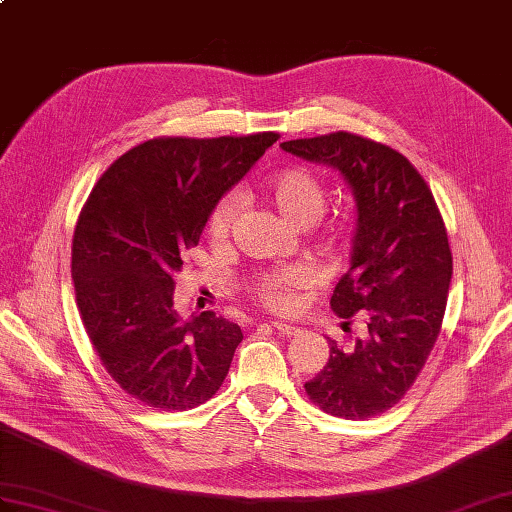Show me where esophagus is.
Instances as JSON below:
<instances>
[{"mask_svg":"<svg viewBox=\"0 0 512 512\" xmlns=\"http://www.w3.org/2000/svg\"><path fill=\"white\" fill-rule=\"evenodd\" d=\"M271 326L276 328L282 336H291V334H297V332H299L297 326H291V323H284V321H271Z\"/></svg>","mask_w":512,"mask_h":512,"instance_id":"34e87169","label":"esophagus"}]
</instances>
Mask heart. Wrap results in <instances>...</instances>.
Returning <instances> with one entry per match:
<instances>
[{
    "label": "heart",
    "instance_id": "1",
    "mask_svg": "<svg viewBox=\"0 0 512 512\" xmlns=\"http://www.w3.org/2000/svg\"><path fill=\"white\" fill-rule=\"evenodd\" d=\"M265 195L276 206L278 213L291 221L293 226H313L319 219L323 204H326V189L321 180L310 169L293 167L286 169L267 182ZM241 202L236 195L221 197L208 219L210 241L221 245L230 239V234L239 219ZM345 247V223L334 226L323 234L321 249L328 256H336ZM310 282V271L306 267H282L254 276L247 282V293L260 306L276 313H291L297 306V293L306 289Z\"/></svg>",
    "mask_w": 512,
    "mask_h": 512
}]
</instances>
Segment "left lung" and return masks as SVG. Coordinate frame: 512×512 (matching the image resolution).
I'll return each mask as SVG.
<instances>
[{
    "mask_svg": "<svg viewBox=\"0 0 512 512\" xmlns=\"http://www.w3.org/2000/svg\"><path fill=\"white\" fill-rule=\"evenodd\" d=\"M280 147L339 171L358 215L350 271L330 308L360 315L367 332L350 347L330 339L326 367L304 389L334 417L380 415L413 386L441 332L452 280L443 217L421 173L389 145L334 132Z\"/></svg>",
    "mask_w": 512,
    "mask_h": 512,
    "instance_id": "1",
    "label": "left lung"
}]
</instances>
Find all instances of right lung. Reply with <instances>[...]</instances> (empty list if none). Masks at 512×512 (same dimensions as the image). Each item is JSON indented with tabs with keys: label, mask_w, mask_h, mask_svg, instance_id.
<instances>
[{
	"label": "right lung",
	"mask_w": 512,
	"mask_h": 512,
	"mask_svg": "<svg viewBox=\"0 0 512 512\" xmlns=\"http://www.w3.org/2000/svg\"><path fill=\"white\" fill-rule=\"evenodd\" d=\"M276 141V132L145 141L86 199L71 249L80 317L112 380L149 408H195L228 376L241 328L210 310L182 319L173 278L219 199Z\"/></svg>",
	"instance_id": "obj_1"
}]
</instances>
